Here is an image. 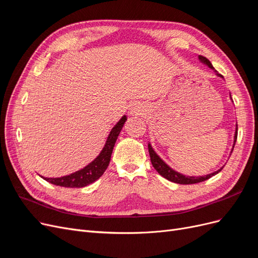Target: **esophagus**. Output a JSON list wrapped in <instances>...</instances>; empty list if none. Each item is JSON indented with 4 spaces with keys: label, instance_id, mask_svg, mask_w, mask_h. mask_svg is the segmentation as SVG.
<instances>
[{
    "label": "esophagus",
    "instance_id": "obj_1",
    "mask_svg": "<svg viewBox=\"0 0 258 258\" xmlns=\"http://www.w3.org/2000/svg\"><path fill=\"white\" fill-rule=\"evenodd\" d=\"M139 112H140V107H139L138 105H132V107H131V113L137 115Z\"/></svg>",
    "mask_w": 258,
    "mask_h": 258
}]
</instances>
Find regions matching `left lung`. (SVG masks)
I'll return each instance as SVG.
<instances>
[{
	"label": "left lung",
	"instance_id": "obj_1",
	"mask_svg": "<svg viewBox=\"0 0 258 258\" xmlns=\"http://www.w3.org/2000/svg\"><path fill=\"white\" fill-rule=\"evenodd\" d=\"M199 59L204 62V63H206L208 67L212 68V64H211V62L209 61V59H207L206 57L204 56H199ZM237 136H238V124H237V128H236V134H235V141H233V147H235V144H236V141H237ZM233 147H232V151H233ZM148 153H150V156H151V161H152V165L153 167L156 169V171L157 172L163 176L165 178L169 179V181L173 182V183H176V184H184V185H189V184H196V183H200V182H204L206 181V179H209L210 177H212L213 175L217 174L218 172H221L222 169L224 168H221L220 170H217L216 172H213L211 174H208V175H205V176H186V175H183L181 173L176 172V171L171 169L169 166H167L165 162H163L159 157L158 155L156 154L154 152V150L152 148L151 144H148Z\"/></svg>",
	"mask_w": 258,
	"mask_h": 258
}]
</instances>
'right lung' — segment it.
<instances>
[{
    "instance_id": "1",
    "label": "right lung",
    "mask_w": 258,
    "mask_h": 258,
    "mask_svg": "<svg viewBox=\"0 0 258 258\" xmlns=\"http://www.w3.org/2000/svg\"><path fill=\"white\" fill-rule=\"evenodd\" d=\"M126 120V116H123L122 118L117 122L116 126L110 132V136L107 138V141L102 152H101L98 157L91 163H89L87 167H85L84 169L77 171V172H74L67 176L44 177L45 181L57 186L70 187V188H75V187L76 188H80V187H85L93 182H96L97 179L104 173L108 163H110L115 142L117 138H118L119 132L121 131L123 123Z\"/></svg>"
}]
</instances>
